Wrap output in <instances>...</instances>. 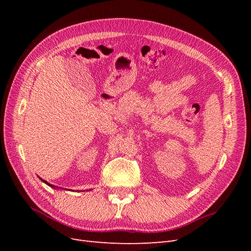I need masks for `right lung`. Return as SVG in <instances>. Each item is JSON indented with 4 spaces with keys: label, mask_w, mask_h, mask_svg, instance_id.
Listing matches in <instances>:
<instances>
[{
    "label": "right lung",
    "mask_w": 251,
    "mask_h": 251,
    "mask_svg": "<svg viewBox=\"0 0 251 251\" xmlns=\"http://www.w3.org/2000/svg\"><path fill=\"white\" fill-rule=\"evenodd\" d=\"M40 179H41V180H42V181H43V182H45V183H46V184H47V185H49V186H51V187H56V186H54V185H52V184H50V183H48V182H47V181H45V180H43V179H42V178H40Z\"/></svg>",
    "instance_id": "1"
}]
</instances>
